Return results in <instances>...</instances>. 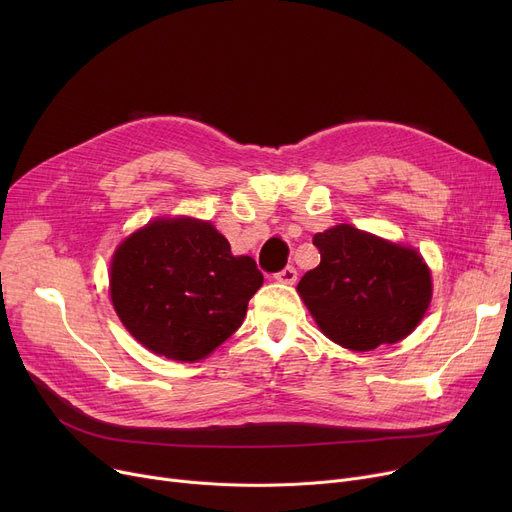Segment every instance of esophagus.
<instances>
[{
    "instance_id": "obj_1",
    "label": "esophagus",
    "mask_w": 512,
    "mask_h": 512,
    "mask_svg": "<svg viewBox=\"0 0 512 512\" xmlns=\"http://www.w3.org/2000/svg\"><path fill=\"white\" fill-rule=\"evenodd\" d=\"M274 280H276V282H282V284H294V282H297V270H294L292 265H286L282 272H278V274L274 276Z\"/></svg>"
}]
</instances>
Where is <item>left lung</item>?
Listing matches in <instances>:
<instances>
[{"label":"left lung","mask_w":512,"mask_h":512,"mask_svg":"<svg viewBox=\"0 0 512 512\" xmlns=\"http://www.w3.org/2000/svg\"><path fill=\"white\" fill-rule=\"evenodd\" d=\"M321 261L297 290L315 324L351 351L407 338L432 301V274L411 249L340 224L313 236Z\"/></svg>","instance_id":"8db88e82"}]
</instances>
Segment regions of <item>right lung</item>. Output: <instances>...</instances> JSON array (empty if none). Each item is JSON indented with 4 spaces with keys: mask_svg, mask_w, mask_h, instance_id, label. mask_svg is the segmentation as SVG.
I'll use <instances>...</instances> for the list:
<instances>
[{
    "mask_svg": "<svg viewBox=\"0 0 512 512\" xmlns=\"http://www.w3.org/2000/svg\"><path fill=\"white\" fill-rule=\"evenodd\" d=\"M263 276L234 257L209 222L157 218L132 232L110 265V294L124 328L155 355L199 361L247 315Z\"/></svg>",
    "mask_w": 512,
    "mask_h": 512,
    "instance_id": "obj_1",
    "label": "right lung"
}]
</instances>
